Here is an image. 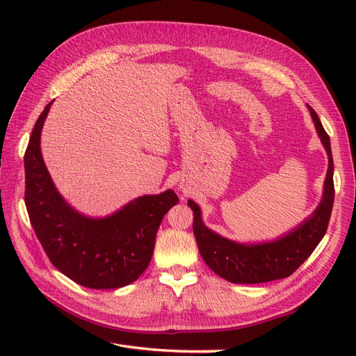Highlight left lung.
Wrapping results in <instances>:
<instances>
[{"label":"left lung","instance_id":"8db88e82","mask_svg":"<svg viewBox=\"0 0 356 356\" xmlns=\"http://www.w3.org/2000/svg\"><path fill=\"white\" fill-rule=\"evenodd\" d=\"M309 111L327 149L328 170L319 207L297 229L273 242L238 243L209 230L202 221L200 208L193 200H188V207L195 215L193 233L196 236L199 252L211 270L225 281L233 284H261L288 277L307 260L327 233L334 203V163L330 136L315 110L309 106Z\"/></svg>","mask_w":356,"mask_h":356}]
</instances>
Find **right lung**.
I'll list each match as a JSON object with an SVG mask.
<instances>
[{"label":"right lung","mask_w":356,"mask_h":356,"mask_svg":"<svg viewBox=\"0 0 356 356\" xmlns=\"http://www.w3.org/2000/svg\"><path fill=\"white\" fill-rule=\"evenodd\" d=\"M50 104L32 129L25 152V204L49 260L74 282L92 289L122 288L148 267L159 225L178 203L172 190L141 196L105 218L81 215L63 200L40 149Z\"/></svg>","instance_id":"1"}]
</instances>
